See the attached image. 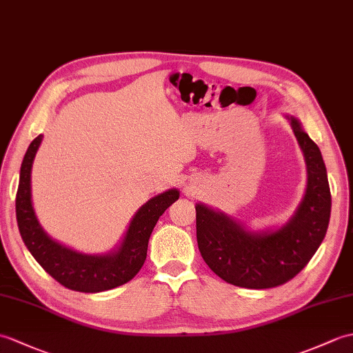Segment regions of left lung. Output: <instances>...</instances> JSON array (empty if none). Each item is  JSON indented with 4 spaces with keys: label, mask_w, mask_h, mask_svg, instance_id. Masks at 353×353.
Instances as JSON below:
<instances>
[{
    "label": "left lung",
    "mask_w": 353,
    "mask_h": 353,
    "mask_svg": "<svg viewBox=\"0 0 353 353\" xmlns=\"http://www.w3.org/2000/svg\"><path fill=\"white\" fill-rule=\"evenodd\" d=\"M307 163V190L283 227L251 232L242 223L199 203L196 242L214 272L237 288L270 289L299 274L321 247L331 216V191L317 144L298 119L288 117Z\"/></svg>",
    "instance_id": "obj_1"
}]
</instances>
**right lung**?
<instances>
[{"instance_id":"right-lung-1","label":"right lung","mask_w":353,"mask_h":353,"mask_svg":"<svg viewBox=\"0 0 353 353\" xmlns=\"http://www.w3.org/2000/svg\"><path fill=\"white\" fill-rule=\"evenodd\" d=\"M40 143L42 135L32 139L23 157L16 192V219L26 247L54 280L70 290L97 293L130 281L144 265L154 225L163 212L179 199V191L168 190L143 204L130 221L117 250L102 256L78 252L51 239L32 209L31 168Z\"/></svg>"}]
</instances>
